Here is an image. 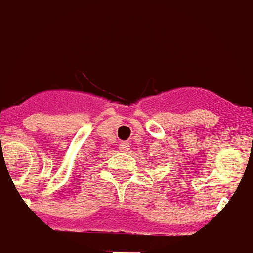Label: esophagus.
Wrapping results in <instances>:
<instances>
[{
  "label": "esophagus",
  "mask_w": 253,
  "mask_h": 253,
  "mask_svg": "<svg viewBox=\"0 0 253 253\" xmlns=\"http://www.w3.org/2000/svg\"><path fill=\"white\" fill-rule=\"evenodd\" d=\"M129 147H130V144H129L128 141H121V143H120V149H121V151H128Z\"/></svg>",
  "instance_id": "obj_1"
}]
</instances>
